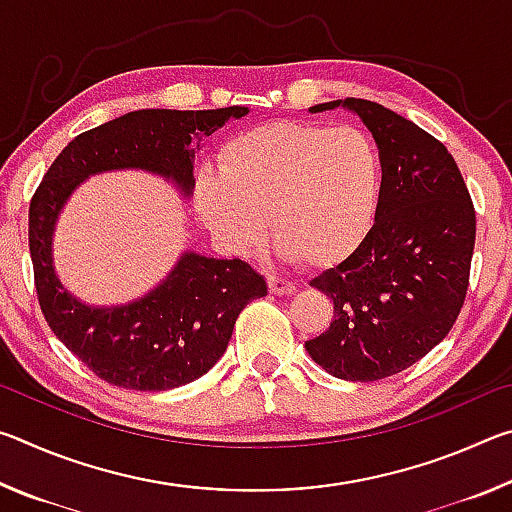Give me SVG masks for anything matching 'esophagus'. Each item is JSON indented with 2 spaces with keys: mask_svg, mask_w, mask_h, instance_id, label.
Here are the masks:
<instances>
[{
  "mask_svg": "<svg viewBox=\"0 0 512 512\" xmlns=\"http://www.w3.org/2000/svg\"><path fill=\"white\" fill-rule=\"evenodd\" d=\"M268 289L275 296H289V293L296 291V284L291 280H284V277H275V275H268Z\"/></svg>",
  "mask_w": 512,
  "mask_h": 512,
  "instance_id": "obj_1",
  "label": "esophagus"
}]
</instances>
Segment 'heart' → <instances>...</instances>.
<instances>
[{
    "instance_id": "b5f03b06",
    "label": "heart",
    "mask_w": 512,
    "mask_h": 512,
    "mask_svg": "<svg viewBox=\"0 0 512 512\" xmlns=\"http://www.w3.org/2000/svg\"><path fill=\"white\" fill-rule=\"evenodd\" d=\"M216 164L219 176H198L194 205L232 253L257 246L268 219L284 259L334 266L359 248L375 219L381 160L354 126L275 121L225 142Z\"/></svg>"
}]
</instances>
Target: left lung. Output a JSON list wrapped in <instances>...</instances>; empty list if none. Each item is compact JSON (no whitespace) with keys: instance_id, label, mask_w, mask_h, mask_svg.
Masks as SVG:
<instances>
[{"instance_id":"obj_1","label":"left lung","mask_w":512,"mask_h":512,"mask_svg":"<svg viewBox=\"0 0 512 512\" xmlns=\"http://www.w3.org/2000/svg\"><path fill=\"white\" fill-rule=\"evenodd\" d=\"M357 112L379 149L375 223L354 253L311 287L334 300L327 332L305 343L329 375L377 381L429 354L456 323L470 284L476 214L443 142L366 99L311 106Z\"/></svg>"}]
</instances>
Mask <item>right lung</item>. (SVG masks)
Listing matches in <instances>:
<instances>
[{
	"mask_svg": "<svg viewBox=\"0 0 512 512\" xmlns=\"http://www.w3.org/2000/svg\"><path fill=\"white\" fill-rule=\"evenodd\" d=\"M244 115V106L128 112L74 137L31 198L29 250L42 314L58 341L112 386L169 391L205 375L228 348L241 309L266 296V280L241 259L183 253L144 298L90 307L56 275L58 214L85 178L119 169L155 173L187 198L194 189L192 142Z\"/></svg>",
	"mask_w": 512,
	"mask_h": 512,
	"instance_id": "obj_1",
	"label": "right lung"
}]
</instances>
